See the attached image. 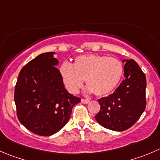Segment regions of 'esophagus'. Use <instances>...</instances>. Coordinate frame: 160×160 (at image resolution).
Returning <instances> with one entry per match:
<instances>
[{
    "label": "esophagus",
    "mask_w": 160,
    "mask_h": 160,
    "mask_svg": "<svg viewBox=\"0 0 160 160\" xmlns=\"http://www.w3.org/2000/svg\"><path fill=\"white\" fill-rule=\"evenodd\" d=\"M81 102H83V104H88L89 102V100L88 99H84V98H82L81 99Z\"/></svg>",
    "instance_id": "esophagus-1"
}]
</instances>
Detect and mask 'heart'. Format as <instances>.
I'll use <instances>...</instances> for the list:
<instances>
[{
	"mask_svg": "<svg viewBox=\"0 0 160 160\" xmlns=\"http://www.w3.org/2000/svg\"><path fill=\"white\" fill-rule=\"evenodd\" d=\"M123 64L119 58L106 55L77 56L72 65L64 62L59 72L66 89L75 94L85 80L88 91L105 96L116 89L123 75Z\"/></svg>",
	"mask_w": 160,
	"mask_h": 160,
	"instance_id": "b5f03b06",
	"label": "heart"
}]
</instances>
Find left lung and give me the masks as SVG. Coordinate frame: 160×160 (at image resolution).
<instances>
[{
  "label": "left lung",
  "mask_w": 160,
  "mask_h": 160,
  "mask_svg": "<svg viewBox=\"0 0 160 160\" xmlns=\"http://www.w3.org/2000/svg\"><path fill=\"white\" fill-rule=\"evenodd\" d=\"M124 80L112 94L98 99L101 109L94 116L99 124L115 131L132 127L146 107V77L134 60L123 59Z\"/></svg>",
  "instance_id": "1"
}]
</instances>
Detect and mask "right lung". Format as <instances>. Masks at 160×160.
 Listing matches in <instances>:
<instances>
[{
    "instance_id": "obj_1",
    "label": "right lung",
    "mask_w": 160,
    "mask_h": 160,
    "mask_svg": "<svg viewBox=\"0 0 160 160\" xmlns=\"http://www.w3.org/2000/svg\"><path fill=\"white\" fill-rule=\"evenodd\" d=\"M55 54H41L29 62L20 71L15 88L18 120L37 135L59 131L69 121L72 107L80 102L65 88Z\"/></svg>"
}]
</instances>
